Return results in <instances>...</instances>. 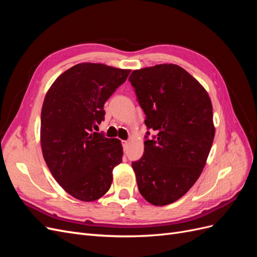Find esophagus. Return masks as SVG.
Wrapping results in <instances>:
<instances>
[{
    "label": "esophagus",
    "instance_id": "1",
    "mask_svg": "<svg viewBox=\"0 0 257 257\" xmlns=\"http://www.w3.org/2000/svg\"><path fill=\"white\" fill-rule=\"evenodd\" d=\"M122 147H123V150L125 151L127 148H128V142H126V141H123L122 142Z\"/></svg>",
    "mask_w": 257,
    "mask_h": 257
}]
</instances>
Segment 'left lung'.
I'll return each instance as SVG.
<instances>
[{"label": "left lung", "instance_id": "obj_1", "mask_svg": "<svg viewBox=\"0 0 257 257\" xmlns=\"http://www.w3.org/2000/svg\"><path fill=\"white\" fill-rule=\"evenodd\" d=\"M130 82L146 114L148 138L141 160L132 163L138 190L154 206L182 197L197 181L214 138L207 91L176 64L136 69Z\"/></svg>", "mask_w": 257, "mask_h": 257}]
</instances>
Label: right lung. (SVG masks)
Listing matches in <instances>:
<instances>
[{
    "label": "right lung",
    "instance_id": "1",
    "mask_svg": "<svg viewBox=\"0 0 257 257\" xmlns=\"http://www.w3.org/2000/svg\"><path fill=\"white\" fill-rule=\"evenodd\" d=\"M131 69L80 63L61 74L45 96L41 145L46 164L69 195L93 201L112 182L122 162L119 139L94 132L104 120V104L126 80Z\"/></svg>",
    "mask_w": 257,
    "mask_h": 257
}]
</instances>
